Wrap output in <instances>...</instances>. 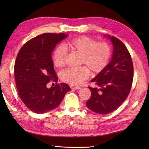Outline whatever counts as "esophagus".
Wrapping results in <instances>:
<instances>
[{
	"mask_svg": "<svg viewBox=\"0 0 149 149\" xmlns=\"http://www.w3.org/2000/svg\"><path fill=\"white\" fill-rule=\"evenodd\" d=\"M70 88L71 89H81V87L77 86H74V85H71Z\"/></svg>",
	"mask_w": 149,
	"mask_h": 149,
	"instance_id": "esophagus-1",
	"label": "esophagus"
}]
</instances>
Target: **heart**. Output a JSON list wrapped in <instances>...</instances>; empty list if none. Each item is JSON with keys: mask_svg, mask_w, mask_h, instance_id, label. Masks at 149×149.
Returning <instances> with one entry per match:
<instances>
[{"mask_svg": "<svg viewBox=\"0 0 149 149\" xmlns=\"http://www.w3.org/2000/svg\"><path fill=\"white\" fill-rule=\"evenodd\" d=\"M64 47L71 52L80 54V64L87 66L69 68L62 71L61 79L66 83L73 85L81 84L88 79L89 69L93 74H98L109 63L111 49L105 42H96L95 40L86 36H80L68 40ZM65 49L58 47L53 52V62L57 67H62L66 64L67 51Z\"/></svg>", "mask_w": 149, "mask_h": 149, "instance_id": "obj_1", "label": "heart"}]
</instances>
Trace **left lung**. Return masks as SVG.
Segmentation results:
<instances>
[{"label": "left lung", "instance_id": "1", "mask_svg": "<svg viewBox=\"0 0 149 149\" xmlns=\"http://www.w3.org/2000/svg\"><path fill=\"white\" fill-rule=\"evenodd\" d=\"M107 37L114 48L111 60L91 81L97 87H89L91 96L86 103L90 110L100 114L118 109L127 97L133 81V63L127 48L118 38Z\"/></svg>", "mask_w": 149, "mask_h": 149}]
</instances>
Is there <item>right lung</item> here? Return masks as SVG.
Returning a JSON list of instances; mask_svg holds the SVG:
<instances>
[{"label": "right lung", "mask_w": 149, "mask_h": 149, "mask_svg": "<svg viewBox=\"0 0 149 149\" xmlns=\"http://www.w3.org/2000/svg\"><path fill=\"white\" fill-rule=\"evenodd\" d=\"M67 36L65 33L40 35L25 43L18 53L14 66L17 91L22 102L35 113L43 114L55 109L71 90L65 83L47 87L50 81L58 80L52 52Z\"/></svg>", "instance_id": "obj_1"}]
</instances>
